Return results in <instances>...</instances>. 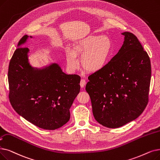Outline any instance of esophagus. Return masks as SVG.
<instances>
[{"instance_id":"34e87169","label":"esophagus","mask_w":160,"mask_h":160,"mask_svg":"<svg viewBox=\"0 0 160 160\" xmlns=\"http://www.w3.org/2000/svg\"><path fill=\"white\" fill-rule=\"evenodd\" d=\"M86 80H85L84 79H81V80H80V84L81 88H84V86L86 85Z\"/></svg>"}]
</instances>
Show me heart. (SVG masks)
Listing matches in <instances>:
<instances>
[{"label": "heart", "instance_id": "obj_1", "mask_svg": "<svg viewBox=\"0 0 160 160\" xmlns=\"http://www.w3.org/2000/svg\"><path fill=\"white\" fill-rule=\"evenodd\" d=\"M112 49L111 40L107 36L91 35L76 42L73 51L67 50V63L68 68L74 71L80 62L77 55L82 56V65L89 72H97L105 67Z\"/></svg>", "mask_w": 160, "mask_h": 160}]
</instances>
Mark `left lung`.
<instances>
[{"label":"left lung","instance_id":"1","mask_svg":"<svg viewBox=\"0 0 160 160\" xmlns=\"http://www.w3.org/2000/svg\"><path fill=\"white\" fill-rule=\"evenodd\" d=\"M123 44L101 70L88 76L86 90L96 121L117 128L135 120L147 107L151 65L147 52L133 33L124 32Z\"/></svg>","mask_w":160,"mask_h":160}]
</instances>
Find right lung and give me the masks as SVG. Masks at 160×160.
Returning <instances> with one entry per match:
<instances>
[{
    "label": "right lung",
    "instance_id": "add662e5",
    "mask_svg": "<svg viewBox=\"0 0 160 160\" xmlns=\"http://www.w3.org/2000/svg\"><path fill=\"white\" fill-rule=\"evenodd\" d=\"M28 38H21L10 61V101L19 115L34 126L56 129L70 119L69 110L80 92V77L65 74L55 63L42 68L32 67L29 49L22 47Z\"/></svg>",
    "mask_w": 160,
    "mask_h": 160
}]
</instances>
